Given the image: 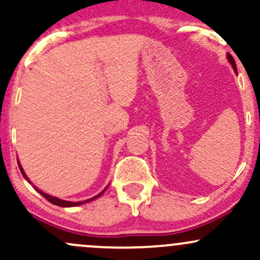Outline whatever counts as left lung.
Returning a JSON list of instances; mask_svg holds the SVG:
<instances>
[{
    "label": "left lung",
    "mask_w": 260,
    "mask_h": 260,
    "mask_svg": "<svg viewBox=\"0 0 260 260\" xmlns=\"http://www.w3.org/2000/svg\"><path fill=\"white\" fill-rule=\"evenodd\" d=\"M228 59H229L230 63H231L232 68H234L235 71H237V67H236V62H235V59H234V57H232L231 55H230V53H228Z\"/></svg>",
    "instance_id": "8db88e82"
}]
</instances>
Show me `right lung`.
I'll list each match as a JSON object with an SVG mask.
<instances>
[{
    "mask_svg": "<svg viewBox=\"0 0 260 260\" xmlns=\"http://www.w3.org/2000/svg\"><path fill=\"white\" fill-rule=\"evenodd\" d=\"M18 166H19V170H20V172H22V175L24 176V178H25V180L28 181L29 183H31V182L29 181V178L26 177V175H25L24 170L22 169V166H20V164H19V162H18ZM34 188H35V189L38 190L39 193H40L41 196L44 197V198H46L47 201H49L50 203H52V204H55V205H58V207H62V208H67V207H77V205L84 204V203H88V202H90V201H94V199L99 198L100 196H103V194H104V192H105V190H106V188H105V189H104L103 192L99 193V194H98V196H95L94 198H90V199H88V201H84V202H67V201H62V199H58V198H56V197H52V196H50V194H46V193H44L43 190H40V189H39V188H37V187H35V186H34Z\"/></svg>",
    "mask_w": 260,
    "mask_h": 260,
    "instance_id": "add662e5",
    "label": "right lung"
}]
</instances>
